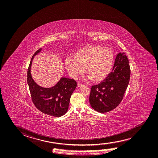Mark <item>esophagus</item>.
<instances>
[{
  "instance_id": "1",
  "label": "esophagus",
  "mask_w": 158,
  "mask_h": 158,
  "mask_svg": "<svg viewBox=\"0 0 158 158\" xmlns=\"http://www.w3.org/2000/svg\"><path fill=\"white\" fill-rule=\"evenodd\" d=\"M84 85H83V84H81V83H78V87H82Z\"/></svg>"
}]
</instances>
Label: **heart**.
Segmentation results:
<instances>
[{
	"mask_svg": "<svg viewBox=\"0 0 158 158\" xmlns=\"http://www.w3.org/2000/svg\"><path fill=\"white\" fill-rule=\"evenodd\" d=\"M74 60L68 58L65 66L72 78L77 79L83 68L91 80L99 83L105 80L111 72L114 53L111 47L90 45L79 49L73 54Z\"/></svg>",
	"mask_w": 158,
	"mask_h": 158,
	"instance_id": "1",
	"label": "heart"
}]
</instances>
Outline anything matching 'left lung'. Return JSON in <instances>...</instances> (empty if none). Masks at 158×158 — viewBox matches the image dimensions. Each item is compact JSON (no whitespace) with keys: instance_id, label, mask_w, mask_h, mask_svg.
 <instances>
[{"instance_id":"left-lung-1","label":"left lung","mask_w":158,"mask_h":158,"mask_svg":"<svg viewBox=\"0 0 158 158\" xmlns=\"http://www.w3.org/2000/svg\"><path fill=\"white\" fill-rule=\"evenodd\" d=\"M131 70L124 53L119 52L112 72L98 84L91 86L89 102L96 111L105 113L115 109L121 102L129 84Z\"/></svg>"}]
</instances>
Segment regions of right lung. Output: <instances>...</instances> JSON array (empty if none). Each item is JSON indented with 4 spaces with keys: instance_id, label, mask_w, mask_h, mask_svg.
I'll return each mask as SVG.
<instances>
[{
    "instance_id": "obj_1",
    "label": "right lung",
    "mask_w": 158,
    "mask_h": 158,
    "mask_svg": "<svg viewBox=\"0 0 158 158\" xmlns=\"http://www.w3.org/2000/svg\"><path fill=\"white\" fill-rule=\"evenodd\" d=\"M41 50L40 48L35 53L27 70V81L32 101L42 112L52 116H62L67 112L70 97L77 84L74 79L62 77L56 85L51 88H43L37 85L31 76V64L34 56Z\"/></svg>"
}]
</instances>
